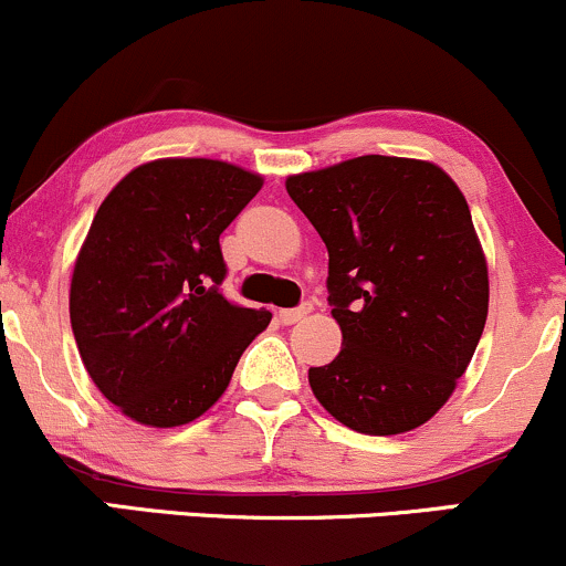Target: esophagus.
<instances>
[{
	"label": "esophagus",
	"instance_id": "obj_1",
	"mask_svg": "<svg viewBox=\"0 0 566 566\" xmlns=\"http://www.w3.org/2000/svg\"><path fill=\"white\" fill-rule=\"evenodd\" d=\"M308 311H311V303H303L301 308H282L276 314V319L282 322V324H295V322H301L303 316L308 314Z\"/></svg>",
	"mask_w": 566,
	"mask_h": 566
}]
</instances>
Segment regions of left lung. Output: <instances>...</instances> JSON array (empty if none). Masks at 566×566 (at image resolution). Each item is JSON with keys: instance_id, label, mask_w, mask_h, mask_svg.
Wrapping results in <instances>:
<instances>
[{"instance_id": "8db88e82", "label": "left lung", "mask_w": 566, "mask_h": 566, "mask_svg": "<svg viewBox=\"0 0 566 566\" xmlns=\"http://www.w3.org/2000/svg\"><path fill=\"white\" fill-rule=\"evenodd\" d=\"M287 193L329 252L343 348L311 367L319 405L369 437L428 423L471 365L490 308L469 201L439 165L346 159L290 175Z\"/></svg>"}]
</instances>
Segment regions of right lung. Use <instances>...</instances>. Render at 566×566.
<instances>
[{
	"label": "right lung",
	"mask_w": 566,
	"mask_h": 566,
	"mask_svg": "<svg viewBox=\"0 0 566 566\" xmlns=\"http://www.w3.org/2000/svg\"><path fill=\"white\" fill-rule=\"evenodd\" d=\"M263 178L220 159H154L97 207L71 276L69 314L97 391L140 426L175 428L229 388L269 311L226 301L220 233Z\"/></svg>",
	"instance_id": "right-lung-1"
}]
</instances>
